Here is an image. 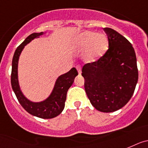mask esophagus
I'll return each mask as SVG.
<instances>
[{"instance_id": "1", "label": "esophagus", "mask_w": 148, "mask_h": 148, "mask_svg": "<svg viewBox=\"0 0 148 148\" xmlns=\"http://www.w3.org/2000/svg\"><path fill=\"white\" fill-rule=\"evenodd\" d=\"M76 68H77V71L78 73H79V74H81V66H80V65H77Z\"/></svg>"}]
</instances>
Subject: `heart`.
I'll use <instances>...</instances> for the list:
<instances>
[{"label":"heart","mask_w":148,"mask_h":148,"mask_svg":"<svg viewBox=\"0 0 148 148\" xmlns=\"http://www.w3.org/2000/svg\"><path fill=\"white\" fill-rule=\"evenodd\" d=\"M76 45L79 49L87 48L86 57L88 61H92L102 56L108 47L107 38L103 34H95L86 31L81 33L76 39Z\"/></svg>","instance_id":"obj_1"}]
</instances>
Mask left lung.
I'll list each match as a JSON object with an SVG mask.
<instances>
[{
  "mask_svg": "<svg viewBox=\"0 0 148 148\" xmlns=\"http://www.w3.org/2000/svg\"><path fill=\"white\" fill-rule=\"evenodd\" d=\"M109 48L97 61L82 69L85 91L92 106L112 112L125 106L134 93L138 73L134 48L130 42L111 28L103 29Z\"/></svg>",
  "mask_w": 148,
  "mask_h": 148,
  "instance_id": "left-lung-1",
  "label": "left lung"
}]
</instances>
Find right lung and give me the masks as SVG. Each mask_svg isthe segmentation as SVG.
<instances>
[{"mask_svg": "<svg viewBox=\"0 0 148 148\" xmlns=\"http://www.w3.org/2000/svg\"><path fill=\"white\" fill-rule=\"evenodd\" d=\"M43 32L38 33H32L15 50L12 62V73H11V85L15 92L18 101L24 110L32 115L41 119H53L59 115L65 107L67 92L74 83V79L78 72L75 68H72L69 72L60 76L56 79L54 88L51 95L45 101L39 103H33L24 97L21 92L18 80V62L19 56L27 44L33 39L42 36Z\"/></svg>", "mask_w": 148, "mask_h": 148, "instance_id": "1", "label": "right lung"}]
</instances>
